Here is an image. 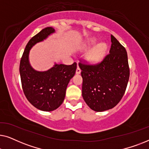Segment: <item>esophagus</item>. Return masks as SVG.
Returning a JSON list of instances; mask_svg holds the SVG:
<instances>
[{"mask_svg":"<svg viewBox=\"0 0 149 149\" xmlns=\"http://www.w3.org/2000/svg\"><path fill=\"white\" fill-rule=\"evenodd\" d=\"M81 70L80 68H79V66H77V70H76V74H79L81 73Z\"/></svg>","mask_w":149,"mask_h":149,"instance_id":"34e87169","label":"esophagus"}]
</instances>
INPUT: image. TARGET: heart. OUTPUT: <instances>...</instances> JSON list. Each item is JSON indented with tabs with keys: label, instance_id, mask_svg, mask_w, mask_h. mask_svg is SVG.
Returning a JSON list of instances; mask_svg holds the SVG:
<instances>
[{
	"label": "heart",
	"instance_id": "b5f03b06",
	"mask_svg": "<svg viewBox=\"0 0 149 149\" xmlns=\"http://www.w3.org/2000/svg\"><path fill=\"white\" fill-rule=\"evenodd\" d=\"M95 42H96V40L94 38L91 40L89 46L94 45ZM107 49L108 46L105 42H101V43L97 45L87 56L88 62L91 64H97V63L100 62L107 54Z\"/></svg>",
	"mask_w": 149,
	"mask_h": 149
}]
</instances>
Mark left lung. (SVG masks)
<instances>
[{"label":"left lung","mask_w":149,"mask_h":149,"mask_svg":"<svg viewBox=\"0 0 149 149\" xmlns=\"http://www.w3.org/2000/svg\"><path fill=\"white\" fill-rule=\"evenodd\" d=\"M109 54L99 64L79 63L83 78L82 95L93 111L102 112L113 109L119 102L130 77L125 49L111 35Z\"/></svg>","instance_id":"8db88e82"}]
</instances>
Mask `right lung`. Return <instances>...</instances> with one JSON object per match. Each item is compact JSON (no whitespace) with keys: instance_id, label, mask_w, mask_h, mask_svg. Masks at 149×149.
<instances>
[{"instance_id":"add662e5","label":"right lung","mask_w":149,"mask_h":149,"mask_svg":"<svg viewBox=\"0 0 149 149\" xmlns=\"http://www.w3.org/2000/svg\"><path fill=\"white\" fill-rule=\"evenodd\" d=\"M54 32V28L47 27L34 36L26 45L20 61L19 73L24 94L31 104L42 111H54L62 104L67 85L77 69L76 62L71 65L55 64L47 71H37L31 66L30 50Z\"/></svg>"}]
</instances>
